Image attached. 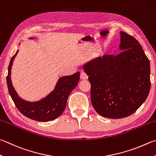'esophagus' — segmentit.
<instances>
[{
    "label": "esophagus",
    "mask_w": 156,
    "mask_h": 156,
    "mask_svg": "<svg viewBox=\"0 0 156 156\" xmlns=\"http://www.w3.org/2000/svg\"><path fill=\"white\" fill-rule=\"evenodd\" d=\"M80 78V79H82V80H87L88 78V76L87 75V73L85 72H83V71H81Z\"/></svg>",
    "instance_id": "34e87169"
}]
</instances>
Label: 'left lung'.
I'll use <instances>...</instances> for the list:
<instances>
[{
  "mask_svg": "<svg viewBox=\"0 0 156 156\" xmlns=\"http://www.w3.org/2000/svg\"><path fill=\"white\" fill-rule=\"evenodd\" d=\"M117 55H106L83 66L90 83V100L99 115L110 119L128 117L146 100L151 87L150 62L141 45L120 31Z\"/></svg>",
  "mask_w": 156,
  "mask_h": 156,
  "instance_id": "8db88e82",
  "label": "left lung"
}]
</instances>
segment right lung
Returning <instances> with one entry per match:
<instances>
[{"label": "right lung", "instance_id": "add662e5", "mask_svg": "<svg viewBox=\"0 0 156 156\" xmlns=\"http://www.w3.org/2000/svg\"><path fill=\"white\" fill-rule=\"evenodd\" d=\"M18 52V50H17L11 59L7 76L8 90L16 106L22 115L33 120L48 121L55 119L63 112L70 93L78 85L80 80V72L61 77L58 80L55 89L42 100L37 101H27L18 95L11 83V67Z\"/></svg>", "mask_w": 156, "mask_h": 156}]
</instances>
